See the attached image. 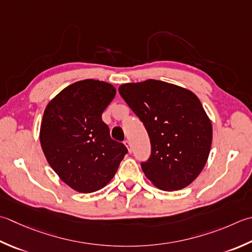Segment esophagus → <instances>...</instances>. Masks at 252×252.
<instances>
[{"instance_id": "obj_1", "label": "esophagus", "mask_w": 252, "mask_h": 252, "mask_svg": "<svg viewBox=\"0 0 252 252\" xmlns=\"http://www.w3.org/2000/svg\"><path fill=\"white\" fill-rule=\"evenodd\" d=\"M125 145L127 147V151H129L130 153L132 152V149H131V144H130V141H127V140H126L125 141Z\"/></svg>"}]
</instances>
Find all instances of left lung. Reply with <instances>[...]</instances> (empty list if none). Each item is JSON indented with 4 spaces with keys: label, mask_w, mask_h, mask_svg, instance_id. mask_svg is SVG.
<instances>
[{
    "label": "left lung",
    "mask_w": 252,
    "mask_h": 252,
    "mask_svg": "<svg viewBox=\"0 0 252 252\" xmlns=\"http://www.w3.org/2000/svg\"><path fill=\"white\" fill-rule=\"evenodd\" d=\"M119 93L149 133L151 156L141 164L147 179L165 191L189 186L208 161L213 136L199 98L156 80L122 84Z\"/></svg>",
    "instance_id": "left-lung-1"
}]
</instances>
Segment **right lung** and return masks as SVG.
<instances>
[{"label": "right lung", "instance_id": "obj_1", "mask_svg": "<svg viewBox=\"0 0 252 252\" xmlns=\"http://www.w3.org/2000/svg\"><path fill=\"white\" fill-rule=\"evenodd\" d=\"M115 96L111 84L84 80L64 88L44 109L39 135L43 154L77 192L91 193L109 184L127 153L101 119Z\"/></svg>", "mask_w": 252, "mask_h": 252}]
</instances>
